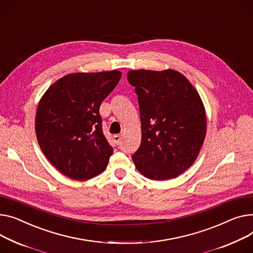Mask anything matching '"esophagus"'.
<instances>
[{
	"label": "esophagus",
	"mask_w": 253,
	"mask_h": 253,
	"mask_svg": "<svg viewBox=\"0 0 253 253\" xmlns=\"http://www.w3.org/2000/svg\"><path fill=\"white\" fill-rule=\"evenodd\" d=\"M113 140H114V143H116L117 145H119L121 143V136L120 135H115V136H113Z\"/></svg>",
	"instance_id": "esophagus-1"
}]
</instances>
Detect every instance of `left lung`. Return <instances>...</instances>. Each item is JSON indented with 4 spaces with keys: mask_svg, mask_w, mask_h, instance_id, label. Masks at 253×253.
<instances>
[{
    "mask_svg": "<svg viewBox=\"0 0 253 253\" xmlns=\"http://www.w3.org/2000/svg\"><path fill=\"white\" fill-rule=\"evenodd\" d=\"M141 121V143L132 156L151 180L178 177L195 162L207 133L205 106L189 80L175 70H132Z\"/></svg>",
    "mask_w": 253,
    "mask_h": 253,
    "instance_id": "left-lung-1",
    "label": "left lung"
}]
</instances>
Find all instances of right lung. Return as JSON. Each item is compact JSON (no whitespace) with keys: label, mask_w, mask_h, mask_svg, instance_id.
<instances>
[{"label":"right lung","mask_w":253,"mask_h":253,"mask_svg":"<svg viewBox=\"0 0 253 253\" xmlns=\"http://www.w3.org/2000/svg\"><path fill=\"white\" fill-rule=\"evenodd\" d=\"M121 76L118 70L68 74L41 98L38 141L45 158L65 176L84 181L107 168L113 147L103 133L99 107Z\"/></svg>","instance_id":"add662e5"}]
</instances>
